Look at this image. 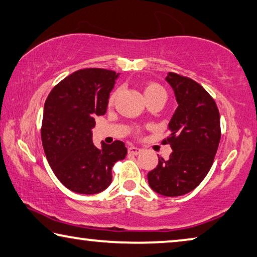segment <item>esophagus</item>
Instances as JSON below:
<instances>
[{"instance_id":"34e87169","label":"esophagus","mask_w":257,"mask_h":257,"mask_svg":"<svg viewBox=\"0 0 257 257\" xmlns=\"http://www.w3.org/2000/svg\"><path fill=\"white\" fill-rule=\"evenodd\" d=\"M141 151H142V149L134 147V145H130V147L128 148V152L132 153V155H139Z\"/></svg>"}]
</instances>
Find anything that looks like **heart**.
<instances>
[{"label": "heart", "mask_w": 257, "mask_h": 257, "mask_svg": "<svg viewBox=\"0 0 257 257\" xmlns=\"http://www.w3.org/2000/svg\"><path fill=\"white\" fill-rule=\"evenodd\" d=\"M145 97H150V95H153V94H157V93H162V92H164V93H166L165 90L163 89L162 86L158 85V84L156 83H152V84H149V85L145 87ZM117 94V91H114L112 94L109 95V99H108V102L109 104H113L114 100H115V97Z\"/></svg>", "instance_id": "obj_1"}]
</instances>
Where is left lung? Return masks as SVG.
I'll use <instances>...</instances> for the list:
<instances>
[{
	"mask_svg": "<svg viewBox=\"0 0 257 257\" xmlns=\"http://www.w3.org/2000/svg\"><path fill=\"white\" fill-rule=\"evenodd\" d=\"M178 107L162 143L170 144V159L159 158L148 173L151 188L164 196H181L200 185L211 168L220 141L219 110L204 87L186 76L168 72Z\"/></svg>",
	"mask_w": 257,
	"mask_h": 257,
	"instance_id": "left-lung-1",
	"label": "left lung"
}]
</instances>
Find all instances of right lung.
Here are the masks:
<instances>
[{
  "label": "right lung",
  "mask_w": 257,
  "mask_h": 257,
  "mask_svg": "<svg viewBox=\"0 0 257 257\" xmlns=\"http://www.w3.org/2000/svg\"><path fill=\"white\" fill-rule=\"evenodd\" d=\"M117 77L113 70L80 69L53 87L45 101L41 141L56 178L78 194H98L112 182V167L124 159L123 142L94 147L95 116L104 115Z\"/></svg>",
  "instance_id": "1"
}]
</instances>
